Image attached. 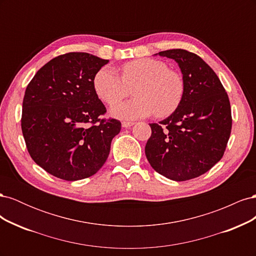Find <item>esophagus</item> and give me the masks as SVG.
I'll use <instances>...</instances> for the list:
<instances>
[{"label":"esophagus","instance_id":"obj_1","mask_svg":"<svg viewBox=\"0 0 256 256\" xmlns=\"http://www.w3.org/2000/svg\"><path fill=\"white\" fill-rule=\"evenodd\" d=\"M134 125V122H122V128H128V127H131Z\"/></svg>","mask_w":256,"mask_h":256}]
</instances>
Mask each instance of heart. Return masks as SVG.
<instances>
[{"label":"heart","instance_id":"heart-1","mask_svg":"<svg viewBox=\"0 0 256 256\" xmlns=\"http://www.w3.org/2000/svg\"><path fill=\"white\" fill-rule=\"evenodd\" d=\"M134 99L111 108L114 118L132 120L156 113L158 118L171 115L180 106L184 90L182 76L170 70L164 62L138 58L122 66V76L112 66L100 68L94 78V88L99 98L113 104L130 94Z\"/></svg>","mask_w":256,"mask_h":256}]
</instances>
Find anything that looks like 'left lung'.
Here are the masks:
<instances>
[{
	"mask_svg": "<svg viewBox=\"0 0 256 256\" xmlns=\"http://www.w3.org/2000/svg\"><path fill=\"white\" fill-rule=\"evenodd\" d=\"M154 56L176 62L184 90L176 111L159 124H150L146 158L154 171L168 180H192L223 156L232 129L230 100L218 76L196 54L172 49Z\"/></svg>",
	"mask_w": 256,
	"mask_h": 256,
	"instance_id": "left-lung-1",
	"label": "left lung"
}]
</instances>
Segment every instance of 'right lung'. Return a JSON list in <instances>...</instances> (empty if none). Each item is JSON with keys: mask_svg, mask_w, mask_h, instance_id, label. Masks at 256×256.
<instances>
[{"mask_svg": "<svg viewBox=\"0 0 256 256\" xmlns=\"http://www.w3.org/2000/svg\"><path fill=\"white\" fill-rule=\"evenodd\" d=\"M108 63L90 53H66L44 65L26 90L21 128L26 148L38 166L60 180L97 173L120 134V120L99 118L106 106L94 78Z\"/></svg>", "mask_w": 256, "mask_h": 256, "instance_id": "right-lung-1", "label": "right lung"}]
</instances>
